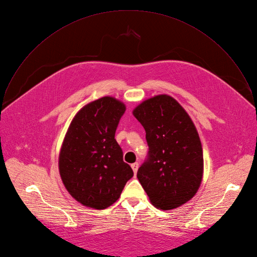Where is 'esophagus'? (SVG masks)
<instances>
[{"label":"esophagus","mask_w":257,"mask_h":257,"mask_svg":"<svg viewBox=\"0 0 257 257\" xmlns=\"http://www.w3.org/2000/svg\"><path fill=\"white\" fill-rule=\"evenodd\" d=\"M139 163H134V164H132V168H133V171H134V173H135V175L137 174V172H138V169H139Z\"/></svg>","instance_id":"1"}]
</instances>
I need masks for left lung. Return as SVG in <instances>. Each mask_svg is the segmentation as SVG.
<instances>
[{"label": "left lung", "instance_id": "8db88e82", "mask_svg": "<svg viewBox=\"0 0 257 257\" xmlns=\"http://www.w3.org/2000/svg\"><path fill=\"white\" fill-rule=\"evenodd\" d=\"M133 114L146 131L149 152L137 177L154 206L171 210L197 193L203 177V151L186 110L167 94L145 100Z\"/></svg>", "mask_w": 257, "mask_h": 257}]
</instances>
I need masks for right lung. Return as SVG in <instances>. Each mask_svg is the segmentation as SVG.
I'll list each match as a JSON object with an SVG mask.
<instances>
[{
	"mask_svg": "<svg viewBox=\"0 0 257 257\" xmlns=\"http://www.w3.org/2000/svg\"><path fill=\"white\" fill-rule=\"evenodd\" d=\"M125 106L104 96L82 107L72 119L59 155V172L69 194L84 206L102 210L120 196L134 176L114 139Z\"/></svg>",
	"mask_w": 257,
	"mask_h": 257,
	"instance_id": "1",
	"label": "right lung"
}]
</instances>
